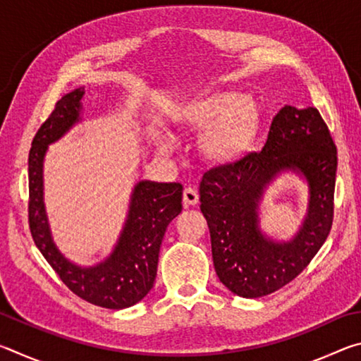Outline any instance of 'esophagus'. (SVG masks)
<instances>
[{"instance_id": "esophagus-1", "label": "esophagus", "mask_w": 361, "mask_h": 361, "mask_svg": "<svg viewBox=\"0 0 361 361\" xmlns=\"http://www.w3.org/2000/svg\"><path fill=\"white\" fill-rule=\"evenodd\" d=\"M183 202L185 205H195L199 202V192L194 188H186L183 191Z\"/></svg>"}]
</instances>
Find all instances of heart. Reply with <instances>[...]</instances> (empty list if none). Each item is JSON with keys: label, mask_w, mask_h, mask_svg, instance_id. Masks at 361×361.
<instances>
[{"label": "heart", "mask_w": 361, "mask_h": 361, "mask_svg": "<svg viewBox=\"0 0 361 361\" xmlns=\"http://www.w3.org/2000/svg\"><path fill=\"white\" fill-rule=\"evenodd\" d=\"M181 129L204 132L200 151L210 162L231 166L239 162L258 142L262 116L245 94L213 90L189 100L173 116ZM169 149V143L162 145Z\"/></svg>", "instance_id": "1"}]
</instances>
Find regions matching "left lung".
Instances as JSON below:
<instances>
[{
    "instance_id": "left-lung-1",
    "label": "left lung",
    "mask_w": 361,
    "mask_h": 361,
    "mask_svg": "<svg viewBox=\"0 0 361 361\" xmlns=\"http://www.w3.org/2000/svg\"><path fill=\"white\" fill-rule=\"evenodd\" d=\"M338 152L317 108L283 106L272 119L261 152L209 170L200 181V210L210 229L216 276L242 298L277 291L301 274L331 231ZM285 169L310 185L302 228L288 243L269 240L259 228V202L267 185Z\"/></svg>"
}]
</instances>
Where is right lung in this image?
Masks as SVG:
<instances>
[{
  "label": "right lung",
  "mask_w": 361,
  "mask_h": 361,
  "mask_svg": "<svg viewBox=\"0 0 361 361\" xmlns=\"http://www.w3.org/2000/svg\"><path fill=\"white\" fill-rule=\"evenodd\" d=\"M82 95L84 89L79 87L62 97L33 138L28 156L30 232L46 261L76 296L100 307L126 309L142 301L154 285L164 234L183 209V186L180 183L138 181L113 253L92 267L76 266L66 259L49 229L42 200V162L47 146L81 121Z\"/></svg>",
  "instance_id": "obj_1"
}]
</instances>
